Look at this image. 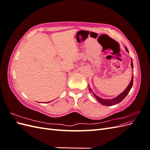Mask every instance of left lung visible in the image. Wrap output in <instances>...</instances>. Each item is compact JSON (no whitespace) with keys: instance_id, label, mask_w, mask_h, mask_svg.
<instances>
[{"instance_id":"1","label":"left lung","mask_w":150,"mask_h":150,"mask_svg":"<svg viewBox=\"0 0 150 150\" xmlns=\"http://www.w3.org/2000/svg\"><path fill=\"white\" fill-rule=\"evenodd\" d=\"M126 49V51L129 52L128 49H127V47H125ZM131 67H132L133 68V61H132V59H131ZM133 75H132V77H131V80L130 81V83L129 84V85L128 86V87L126 88V89L123 92H122V93H121L120 95H118V96H116V98H113V99H103L100 97L98 96L97 95L95 94L93 92V91L91 90V89L90 88H89V92L91 93H92L93 97H94L96 99V100L99 102L103 106H112V105H115V104H117L120 103L121 101H122L123 99L125 98V97L127 96V94H128L129 92V91L131 90V88H132L133 86ZM89 86V85H88Z\"/></svg>"}]
</instances>
